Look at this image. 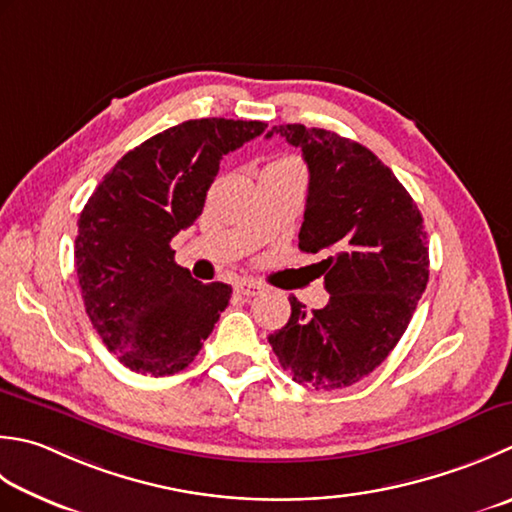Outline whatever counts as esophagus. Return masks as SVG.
Wrapping results in <instances>:
<instances>
[{"label":"esophagus","mask_w":512,"mask_h":512,"mask_svg":"<svg viewBox=\"0 0 512 512\" xmlns=\"http://www.w3.org/2000/svg\"><path fill=\"white\" fill-rule=\"evenodd\" d=\"M235 290H237L239 295H244V297H257V295L264 293V286L257 284V282H239L235 286Z\"/></svg>","instance_id":"34e87169"}]
</instances>
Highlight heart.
I'll use <instances>...</instances> for the list:
<instances>
[{"mask_svg":"<svg viewBox=\"0 0 512 512\" xmlns=\"http://www.w3.org/2000/svg\"><path fill=\"white\" fill-rule=\"evenodd\" d=\"M268 168H279V170H302L295 159H277V162L270 164Z\"/></svg>","mask_w":512,"mask_h":512,"instance_id":"b5f03b06","label":"heart"}]
</instances>
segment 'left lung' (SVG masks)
Instances as JSON below:
<instances>
[{"instance_id": "1", "label": "left lung", "mask_w": 512, "mask_h": 512, "mask_svg": "<svg viewBox=\"0 0 512 512\" xmlns=\"http://www.w3.org/2000/svg\"><path fill=\"white\" fill-rule=\"evenodd\" d=\"M273 135L302 148L310 179L299 248L330 253L317 264L330 299L306 315L290 297L288 324L268 342L293 382L348 388L397 346L426 290L424 219L366 146L304 124L273 126Z\"/></svg>"}]
</instances>
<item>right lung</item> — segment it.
<instances>
[{"mask_svg": "<svg viewBox=\"0 0 512 512\" xmlns=\"http://www.w3.org/2000/svg\"><path fill=\"white\" fill-rule=\"evenodd\" d=\"M264 122L188 119L128 150L79 215L75 268L90 324L126 368L164 377L202 350L233 288L175 264L179 230L202 215L222 157Z\"/></svg>", "mask_w": 512, "mask_h": 512, "instance_id": "obj_1", "label": "right lung"}]
</instances>
